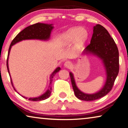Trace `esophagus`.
<instances>
[{"mask_svg":"<svg viewBox=\"0 0 128 128\" xmlns=\"http://www.w3.org/2000/svg\"><path fill=\"white\" fill-rule=\"evenodd\" d=\"M72 66L71 62H68V61H67V62H66L64 63V66L66 68H70V66Z\"/></svg>","mask_w":128,"mask_h":128,"instance_id":"34e87169","label":"esophagus"}]
</instances>
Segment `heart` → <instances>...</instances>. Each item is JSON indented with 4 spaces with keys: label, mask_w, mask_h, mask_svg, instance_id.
<instances>
[{
    "label": "heart",
    "mask_w": 128,
    "mask_h": 128,
    "mask_svg": "<svg viewBox=\"0 0 128 128\" xmlns=\"http://www.w3.org/2000/svg\"><path fill=\"white\" fill-rule=\"evenodd\" d=\"M88 36V32L86 28L74 27L61 34L60 40L64 45L71 44L74 42V49L79 50L86 42Z\"/></svg>",
    "instance_id": "1"
}]
</instances>
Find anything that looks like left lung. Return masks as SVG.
<instances>
[{
  "instance_id": "left-lung-1",
  "label": "left lung",
  "mask_w": 128,
  "mask_h": 128,
  "mask_svg": "<svg viewBox=\"0 0 128 128\" xmlns=\"http://www.w3.org/2000/svg\"><path fill=\"white\" fill-rule=\"evenodd\" d=\"M83 54L96 56L102 60L106 70V80L104 87L94 94H86L81 91L76 84L74 74L70 72V80L75 96L79 100L91 101L105 96L111 91L119 72V52L113 38L105 28L100 24L93 28L90 44L84 49Z\"/></svg>"
}]
</instances>
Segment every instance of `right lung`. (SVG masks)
<instances>
[{
    "label": "right lung",
    "mask_w": 128,
    "mask_h": 128,
    "mask_svg": "<svg viewBox=\"0 0 128 128\" xmlns=\"http://www.w3.org/2000/svg\"><path fill=\"white\" fill-rule=\"evenodd\" d=\"M53 24H42V23H37V24H32L28 27L24 28V30L18 33L16 37L14 38V39L12 40L11 42L10 46L9 49H8V56H7V70H8L10 77L11 79V84H12L13 88H14V90L16 91L17 93L20 94V93L17 92L16 89L15 88L13 84L12 79H11L10 73L9 68H8V58L10 53V50L11 49V47L16 43L19 42L23 41V40H41V41H48L50 38V34L52 32V30L53 29ZM61 70L60 67L58 66L54 70L52 74L50 76V82H49V86L48 87V89L43 94L40 95L39 96L37 97H33V98H28V97H25L23 95H21L22 97H24L25 99H28L29 100L32 101H40V100H45L46 99L48 98L51 94V90H52V87H51V84L52 82V79L56 73H58L60 70Z\"/></svg>",
    "instance_id": "right-lung-1"
}]
</instances>
